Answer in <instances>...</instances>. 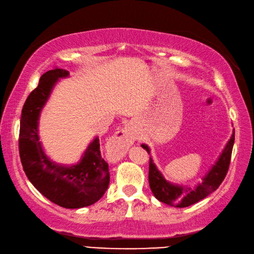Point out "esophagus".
Returning a JSON list of instances; mask_svg holds the SVG:
<instances>
[{
	"instance_id": "obj_1",
	"label": "esophagus",
	"mask_w": 254,
	"mask_h": 254,
	"mask_svg": "<svg viewBox=\"0 0 254 254\" xmlns=\"http://www.w3.org/2000/svg\"><path fill=\"white\" fill-rule=\"evenodd\" d=\"M135 140V134L129 124L119 129L107 146L108 157L112 160H120L125 155L128 147Z\"/></svg>"
}]
</instances>
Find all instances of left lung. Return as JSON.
Returning <instances> with one entry per match:
<instances>
[{"instance_id":"obj_1","label":"left lung","mask_w":254,"mask_h":254,"mask_svg":"<svg viewBox=\"0 0 254 254\" xmlns=\"http://www.w3.org/2000/svg\"><path fill=\"white\" fill-rule=\"evenodd\" d=\"M234 136L235 132L233 131L231 139L228 142L216 164L213 165L210 172L205 175L202 179L203 181L194 189L176 186V184H172L166 181L150 159L148 180L152 194L161 202L176 207H187L202 200L207 195L216 190L226 178L230 166V161H231ZM142 147L149 152L147 145L142 144Z\"/></svg>"}]
</instances>
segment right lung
<instances>
[{"instance_id":"add662e5","label":"right lung","mask_w":254,"mask_h":254,"mask_svg":"<svg viewBox=\"0 0 254 254\" xmlns=\"http://www.w3.org/2000/svg\"><path fill=\"white\" fill-rule=\"evenodd\" d=\"M67 75L66 70L55 67L44 73L30 92L21 114L19 152L28 180L44 197L66 209H79L98 201L109 186V166L102 158L99 139L89 145L78 164L65 167L44 155L37 129L54 84Z\"/></svg>"}]
</instances>
